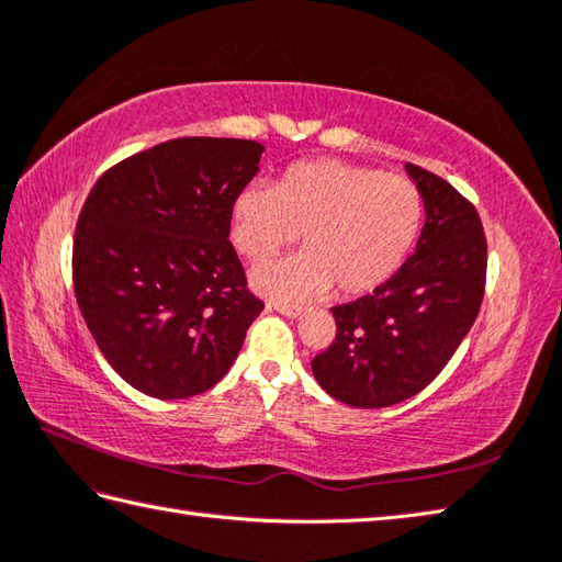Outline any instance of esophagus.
<instances>
[{
	"label": "esophagus",
	"mask_w": 562,
	"mask_h": 562,
	"mask_svg": "<svg viewBox=\"0 0 562 562\" xmlns=\"http://www.w3.org/2000/svg\"><path fill=\"white\" fill-rule=\"evenodd\" d=\"M270 310L280 312V314H284V316H290V318H296V316H302V314H304V310H302L300 304H282V302H272V304H270Z\"/></svg>",
	"instance_id": "1"
}]
</instances>
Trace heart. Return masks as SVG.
Masks as SVG:
<instances>
[{
  "label": "heart",
  "mask_w": 562,
  "mask_h": 562,
  "mask_svg": "<svg viewBox=\"0 0 562 562\" xmlns=\"http://www.w3.org/2000/svg\"><path fill=\"white\" fill-rule=\"evenodd\" d=\"M422 192L402 175L334 158L290 165L272 187L252 184L231 204L228 238L262 262L302 234L304 252L252 270V288L278 300H306L334 284L360 296L387 282L422 228Z\"/></svg>",
  "instance_id": "obj_1"
}]
</instances>
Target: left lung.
Segmentation results:
<instances>
[{"label": "left lung", "instance_id": "1", "mask_svg": "<svg viewBox=\"0 0 562 562\" xmlns=\"http://www.w3.org/2000/svg\"><path fill=\"white\" fill-rule=\"evenodd\" d=\"M406 172L426 209L414 256L378 290L334 306V344L312 360L316 382L360 409L400 404L431 384L485 296L487 240L477 209L419 165L406 162Z\"/></svg>", "mask_w": 562, "mask_h": 562}]
</instances>
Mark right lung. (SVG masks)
<instances>
[{"label": "right lung", "mask_w": 562, "mask_h": 562, "mask_svg": "<svg viewBox=\"0 0 562 562\" xmlns=\"http://www.w3.org/2000/svg\"><path fill=\"white\" fill-rule=\"evenodd\" d=\"M258 140L172 138L116 162L87 194L72 284L99 350L158 400L206 392L234 366L262 304L228 240Z\"/></svg>", "instance_id": "add662e5"}]
</instances>
